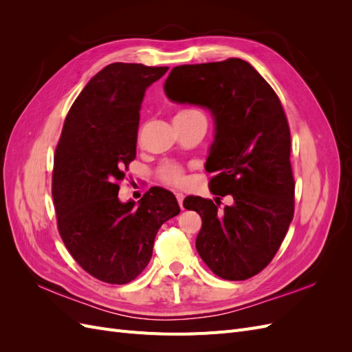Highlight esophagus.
I'll list each match as a JSON object with an SVG mask.
<instances>
[{
    "label": "esophagus",
    "mask_w": 352,
    "mask_h": 352,
    "mask_svg": "<svg viewBox=\"0 0 352 352\" xmlns=\"http://www.w3.org/2000/svg\"><path fill=\"white\" fill-rule=\"evenodd\" d=\"M176 198H177V202H179V206H180V208L184 210V194H180V192H176Z\"/></svg>",
    "instance_id": "34e87169"
}]
</instances>
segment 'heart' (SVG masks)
<instances>
[{"mask_svg": "<svg viewBox=\"0 0 352 352\" xmlns=\"http://www.w3.org/2000/svg\"><path fill=\"white\" fill-rule=\"evenodd\" d=\"M192 113H198V110H194V109L180 110L176 113L175 117L189 116ZM160 175H162V179L166 180V182L170 185H182L185 182V175H184L182 167L175 164V163H166L162 168H160Z\"/></svg>", "mask_w": 352, "mask_h": 352, "instance_id": "b5f03b06", "label": "heart"}]
</instances>
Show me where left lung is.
Returning a JSON list of instances; mask_svg holds the SVG:
<instances>
[{
    "mask_svg": "<svg viewBox=\"0 0 352 352\" xmlns=\"http://www.w3.org/2000/svg\"><path fill=\"white\" fill-rule=\"evenodd\" d=\"M164 92L173 102L210 110V190L233 198L223 210L217 199L185 198L184 207L202 219L199 257L221 279H250L272 261L294 217L291 132L280 100L241 58L176 66Z\"/></svg>",
    "mask_w": 352,
    "mask_h": 352,
    "instance_id": "1",
    "label": "left lung"
}]
</instances>
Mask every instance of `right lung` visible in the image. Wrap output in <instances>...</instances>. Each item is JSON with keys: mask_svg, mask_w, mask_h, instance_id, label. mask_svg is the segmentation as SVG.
<instances>
[{"mask_svg": "<svg viewBox=\"0 0 352 352\" xmlns=\"http://www.w3.org/2000/svg\"><path fill=\"white\" fill-rule=\"evenodd\" d=\"M167 70L105 66L74 100L56 148L52 199L60 236L80 267L105 283L136 279L151 260L158 229L180 212L163 188H151L138 204L119 199V182L136 157L145 91Z\"/></svg>", "mask_w": 352, "mask_h": 352, "instance_id": "right-lung-1", "label": "right lung"}]
</instances>
